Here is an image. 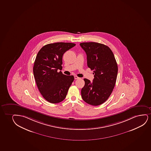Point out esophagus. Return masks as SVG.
Segmentation results:
<instances>
[{
    "mask_svg": "<svg viewBox=\"0 0 151 151\" xmlns=\"http://www.w3.org/2000/svg\"><path fill=\"white\" fill-rule=\"evenodd\" d=\"M75 80H77V79H79L80 78H78V76H75Z\"/></svg>",
    "mask_w": 151,
    "mask_h": 151,
    "instance_id": "1",
    "label": "esophagus"
}]
</instances>
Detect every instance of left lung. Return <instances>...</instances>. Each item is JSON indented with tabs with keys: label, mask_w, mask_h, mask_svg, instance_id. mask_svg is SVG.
I'll list each match as a JSON object with an SVG mask.
<instances>
[{
	"label": "left lung",
	"mask_w": 151,
	"mask_h": 151,
	"mask_svg": "<svg viewBox=\"0 0 151 151\" xmlns=\"http://www.w3.org/2000/svg\"><path fill=\"white\" fill-rule=\"evenodd\" d=\"M87 55V66L94 70L93 82L84 78L81 90L83 99L93 106L106 101L111 95L116 81L118 67L114 54L108 46L96 42L80 44Z\"/></svg>",
	"instance_id": "1"
}]
</instances>
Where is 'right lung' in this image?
<instances>
[{
  "mask_svg": "<svg viewBox=\"0 0 151 151\" xmlns=\"http://www.w3.org/2000/svg\"><path fill=\"white\" fill-rule=\"evenodd\" d=\"M75 45L73 43H50L37 54L33 67L35 79L43 97L50 103L63 101L74 80L73 76H66L58 70L62 68L63 54Z\"/></svg>",
  "mask_w": 151,
  "mask_h": 151,
  "instance_id": "obj_1",
  "label": "right lung"
}]
</instances>
